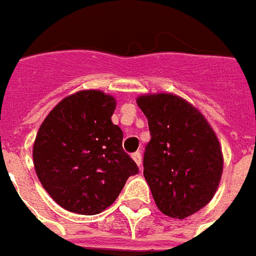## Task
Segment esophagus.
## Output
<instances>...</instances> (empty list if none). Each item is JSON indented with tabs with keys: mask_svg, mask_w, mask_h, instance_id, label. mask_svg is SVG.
<instances>
[{
	"mask_svg": "<svg viewBox=\"0 0 256 256\" xmlns=\"http://www.w3.org/2000/svg\"><path fill=\"white\" fill-rule=\"evenodd\" d=\"M133 160L136 162V164H137L138 166H141V162H142V156H141V153L140 152H136L133 153Z\"/></svg>",
	"mask_w": 256,
	"mask_h": 256,
	"instance_id": "1",
	"label": "esophagus"
}]
</instances>
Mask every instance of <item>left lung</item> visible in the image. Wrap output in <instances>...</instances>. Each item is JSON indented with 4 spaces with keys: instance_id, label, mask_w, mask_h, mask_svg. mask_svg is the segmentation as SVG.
Masks as SVG:
<instances>
[{
    "instance_id": "8db88e82",
    "label": "left lung",
    "mask_w": 256,
    "mask_h": 256,
    "mask_svg": "<svg viewBox=\"0 0 256 256\" xmlns=\"http://www.w3.org/2000/svg\"><path fill=\"white\" fill-rule=\"evenodd\" d=\"M150 141L144 176L162 213L183 220L205 208L218 188L224 157L218 138L200 111L174 94H141Z\"/></svg>"
}]
</instances>
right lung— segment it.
<instances>
[{
	"label": "right lung",
	"instance_id": "obj_1",
	"mask_svg": "<svg viewBox=\"0 0 256 256\" xmlns=\"http://www.w3.org/2000/svg\"><path fill=\"white\" fill-rule=\"evenodd\" d=\"M116 100L85 90L62 99L39 128L34 166L42 186L72 213L99 214L114 204L137 164L122 148L123 132L111 120Z\"/></svg>",
	"mask_w": 256,
	"mask_h": 256
}]
</instances>
